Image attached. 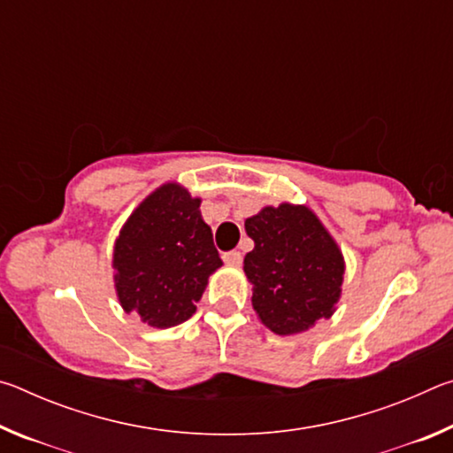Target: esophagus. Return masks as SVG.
I'll return each instance as SVG.
<instances>
[{
  "label": "esophagus",
  "mask_w": 453,
  "mask_h": 453,
  "mask_svg": "<svg viewBox=\"0 0 453 453\" xmlns=\"http://www.w3.org/2000/svg\"><path fill=\"white\" fill-rule=\"evenodd\" d=\"M224 262L227 265H234V267L242 265V254L240 251H227V254H224Z\"/></svg>",
  "instance_id": "1"
}]
</instances>
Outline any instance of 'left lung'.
<instances>
[{"mask_svg": "<svg viewBox=\"0 0 453 453\" xmlns=\"http://www.w3.org/2000/svg\"><path fill=\"white\" fill-rule=\"evenodd\" d=\"M243 226L256 243L243 257V272L259 321L278 335H296L332 318L346 259L316 211L281 202L265 205Z\"/></svg>", "mask_w": 453, "mask_h": 453, "instance_id": "8db88e82", "label": "left lung"}]
</instances>
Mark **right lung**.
Returning <instances> with one entry per match:
<instances>
[{
  "label": "right lung",
  "mask_w": 453,
  "mask_h": 453,
  "mask_svg": "<svg viewBox=\"0 0 453 453\" xmlns=\"http://www.w3.org/2000/svg\"><path fill=\"white\" fill-rule=\"evenodd\" d=\"M194 197L178 181L145 196L113 243V288L126 313L167 329L189 319L213 272L224 262L211 227Z\"/></svg>",
  "instance_id": "add662e5"
}]
</instances>
